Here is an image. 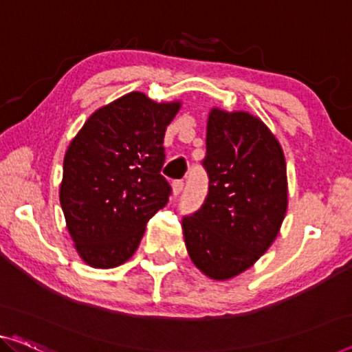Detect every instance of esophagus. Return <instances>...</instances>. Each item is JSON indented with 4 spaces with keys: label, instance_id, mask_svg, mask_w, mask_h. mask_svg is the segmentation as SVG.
Listing matches in <instances>:
<instances>
[{
    "label": "esophagus",
    "instance_id": "34e87169",
    "mask_svg": "<svg viewBox=\"0 0 352 352\" xmlns=\"http://www.w3.org/2000/svg\"><path fill=\"white\" fill-rule=\"evenodd\" d=\"M183 186H185L183 180H175L174 183H172V192H174V196H178V194L183 191Z\"/></svg>",
    "mask_w": 352,
    "mask_h": 352
}]
</instances>
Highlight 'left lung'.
<instances>
[{"instance_id":"obj_1","label":"left lung","mask_w":352,"mask_h":352,"mask_svg":"<svg viewBox=\"0 0 352 352\" xmlns=\"http://www.w3.org/2000/svg\"><path fill=\"white\" fill-rule=\"evenodd\" d=\"M206 142L208 194L183 218V237L194 265L226 281L248 270L280 232L287 210L286 161L267 124L243 110H210Z\"/></svg>"}]
</instances>
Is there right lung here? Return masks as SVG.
Here are the masks:
<instances>
[{
  "instance_id": "right-lung-1",
  "label": "right lung",
  "mask_w": 352,
  "mask_h": 352,
  "mask_svg": "<svg viewBox=\"0 0 352 352\" xmlns=\"http://www.w3.org/2000/svg\"><path fill=\"white\" fill-rule=\"evenodd\" d=\"M180 101L131 91L90 115L67 146L60 204L80 258L94 269L122 265L169 201L161 175L166 128Z\"/></svg>"
}]
</instances>
